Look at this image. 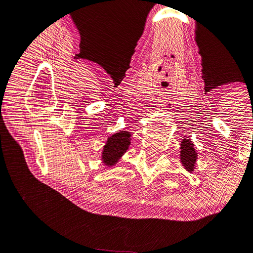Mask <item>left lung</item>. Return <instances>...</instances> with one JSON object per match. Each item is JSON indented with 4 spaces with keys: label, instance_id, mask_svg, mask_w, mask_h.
<instances>
[{
    "label": "left lung",
    "instance_id": "left-lung-1",
    "mask_svg": "<svg viewBox=\"0 0 253 253\" xmlns=\"http://www.w3.org/2000/svg\"><path fill=\"white\" fill-rule=\"evenodd\" d=\"M180 159L182 166L186 168V170L189 172H192L194 170V166L196 164L197 159V153L193 148V142L190 139H183L180 143Z\"/></svg>",
    "mask_w": 253,
    "mask_h": 253
}]
</instances>
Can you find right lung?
I'll return each instance as SVG.
<instances>
[{"label":"right lung","mask_w":253,"mask_h":253,"mask_svg":"<svg viewBox=\"0 0 253 253\" xmlns=\"http://www.w3.org/2000/svg\"><path fill=\"white\" fill-rule=\"evenodd\" d=\"M129 137H131V134L126 131H122L109 137L102 152L104 165L110 167L118 163V160L126 152L129 143H131Z\"/></svg>","instance_id":"add662e5"}]
</instances>
